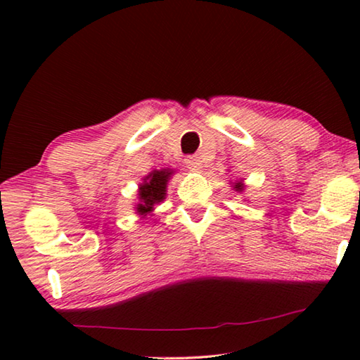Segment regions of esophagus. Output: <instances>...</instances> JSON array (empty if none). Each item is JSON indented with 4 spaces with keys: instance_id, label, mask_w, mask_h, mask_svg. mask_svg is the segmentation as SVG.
<instances>
[{
    "instance_id": "34e87169",
    "label": "esophagus",
    "mask_w": 360,
    "mask_h": 360,
    "mask_svg": "<svg viewBox=\"0 0 360 360\" xmlns=\"http://www.w3.org/2000/svg\"><path fill=\"white\" fill-rule=\"evenodd\" d=\"M186 165L191 169H200L202 168V160L197 155H188L186 158Z\"/></svg>"
}]
</instances>
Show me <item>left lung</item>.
I'll list each match as a JSON object with an SVG mask.
<instances>
[{"label":"left lung","mask_w":360,"mask_h":360,"mask_svg":"<svg viewBox=\"0 0 360 360\" xmlns=\"http://www.w3.org/2000/svg\"><path fill=\"white\" fill-rule=\"evenodd\" d=\"M235 191H236V192H241V191H243V186H241V184H236V186H235Z\"/></svg>","instance_id":"left-lung-1"}]
</instances>
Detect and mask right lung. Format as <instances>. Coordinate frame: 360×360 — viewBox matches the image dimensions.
<instances>
[{
	"label": "right lung",
	"mask_w": 360,
	"mask_h": 360,
	"mask_svg": "<svg viewBox=\"0 0 360 360\" xmlns=\"http://www.w3.org/2000/svg\"><path fill=\"white\" fill-rule=\"evenodd\" d=\"M169 174H172V172H154L146 178L144 184L139 187V200H141V203L138 205L139 214H148L155 203L165 198V188Z\"/></svg>",
	"instance_id": "right-lung-1"
}]
</instances>
